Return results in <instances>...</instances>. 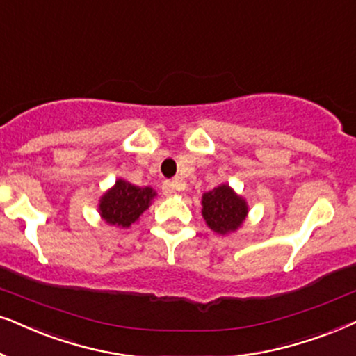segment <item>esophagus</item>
I'll list each match as a JSON object with an SVG mask.
<instances>
[{"instance_id":"esophagus-1","label":"esophagus","mask_w":356,"mask_h":356,"mask_svg":"<svg viewBox=\"0 0 356 356\" xmlns=\"http://www.w3.org/2000/svg\"><path fill=\"white\" fill-rule=\"evenodd\" d=\"M161 189H163L165 196H175L177 195V191H179V184L178 181H165Z\"/></svg>"}]
</instances>
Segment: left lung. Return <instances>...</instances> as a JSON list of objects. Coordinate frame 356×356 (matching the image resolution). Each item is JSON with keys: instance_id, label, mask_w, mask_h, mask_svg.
Here are the masks:
<instances>
[{"instance_id": "1", "label": "left lung", "mask_w": 356, "mask_h": 356, "mask_svg": "<svg viewBox=\"0 0 356 356\" xmlns=\"http://www.w3.org/2000/svg\"><path fill=\"white\" fill-rule=\"evenodd\" d=\"M201 214L212 232L229 235L242 227L248 218V202L227 183L219 184L201 197Z\"/></svg>"}]
</instances>
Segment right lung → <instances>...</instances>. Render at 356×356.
Returning a JSON list of instances; mask_svg holds the SVG:
<instances>
[{
	"label": "right lung",
	"mask_w": 356,
	"mask_h": 356,
	"mask_svg": "<svg viewBox=\"0 0 356 356\" xmlns=\"http://www.w3.org/2000/svg\"><path fill=\"white\" fill-rule=\"evenodd\" d=\"M155 197L156 191L152 186H137L118 178L116 183L99 197V218L108 225L129 229L149 209Z\"/></svg>",
	"instance_id": "add662e5"
}]
</instances>
